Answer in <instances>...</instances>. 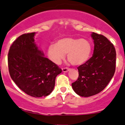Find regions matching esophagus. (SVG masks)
Wrapping results in <instances>:
<instances>
[{
  "label": "esophagus",
  "instance_id": "esophagus-1",
  "mask_svg": "<svg viewBox=\"0 0 125 125\" xmlns=\"http://www.w3.org/2000/svg\"><path fill=\"white\" fill-rule=\"evenodd\" d=\"M70 70V68H62V71L64 73H66Z\"/></svg>",
  "mask_w": 125,
  "mask_h": 125
}]
</instances>
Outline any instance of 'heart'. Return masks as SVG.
Instances as JSON below:
<instances>
[{"instance_id": "heart-1", "label": "heart", "mask_w": 125, "mask_h": 125, "mask_svg": "<svg viewBox=\"0 0 125 125\" xmlns=\"http://www.w3.org/2000/svg\"><path fill=\"white\" fill-rule=\"evenodd\" d=\"M92 52L90 43L85 39L64 37L56 43L51 44L47 50L48 57L53 63L59 64L67 54V58L73 65L85 62Z\"/></svg>"}]
</instances>
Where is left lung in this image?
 Here are the masks:
<instances>
[{
    "label": "left lung",
    "instance_id": "1",
    "mask_svg": "<svg viewBox=\"0 0 125 125\" xmlns=\"http://www.w3.org/2000/svg\"><path fill=\"white\" fill-rule=\"evenodd\" d=\"M94 42L92 57L77 67L79 77L72 83L73 90L81 96L88 97L103 90L114 76L116 51L113 44L102 35H91Z\"/></svg>",
    "mask_w": 125,
    "mask_h": 125
}]
</instances>
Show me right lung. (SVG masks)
Here are the masks:
<instances>
[{"label":"right lung","instance_id":"obj_1","mask_svg":"<svg viewBox=\"0 0 125 125\" xmlns=\"http://www.w3.org/2000/svg\"><path fill=\"white\" fill-rule=\"evenodd\" d=\"M35 35L25 33L13 42L8 54V70L21 90L33 97H44L54 90L55 78L62 70L44 57L35 43Z\"/></svg>","mask_w":125,"mask_h":125}]
</instances>
